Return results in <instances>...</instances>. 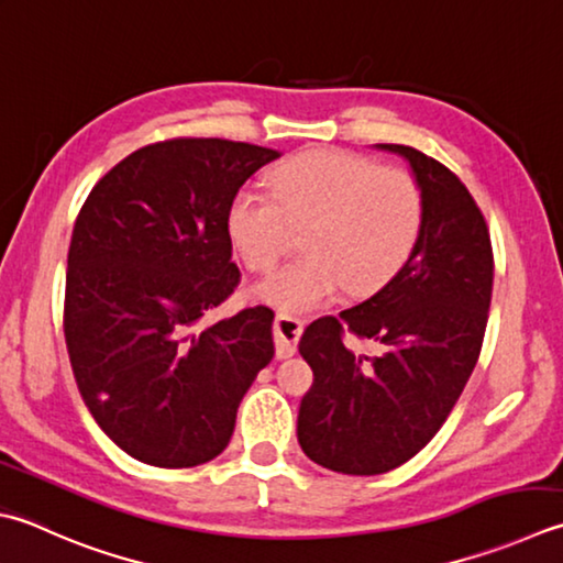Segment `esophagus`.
Here are the masks:
<instances>
[{
  "label": "esophagus",
  "mask_w": 563,
  "mask_h": 563,
  "mask_svg": "<svg viewBox=\"0 0 563 563\" xmlns=\"http://www.w3.org/2000/svg\"><path fill=\"white\" fill-rule=\"evenodd\" d=\"M275 356L290 358L297 351V341L302 336V322L290 314H278L273 322Z\"/></svg>",
  "instance_id": "34e87169"
}]
</instances>
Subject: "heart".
<instances>
[{"mask_svg": "<svg viewBox=\"0 0 563 563\" xmlns=\"http://www.w3.org/2000/svg\"><path fill=\"white\" fill-rule=\"evenodd\" d=\"M273 192L244 187L227 209L231 246L251 271L273 266L305 229L302 258L268 273L253 292L283 312L317 310L349 288L368 295L412 256L424 202L405 170L349 151H310L273 170Z\"/></svg>", "mask_w": 563, "mask_h": 563, "instance_id": "heart-1", "label": "heart"}]
</instances>
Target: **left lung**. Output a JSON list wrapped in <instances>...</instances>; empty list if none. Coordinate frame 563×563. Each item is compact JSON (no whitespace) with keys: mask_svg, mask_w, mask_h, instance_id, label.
<instances>
[{"mask_svg":"<svg viewBox=\"0 0 563 563\" xmlns=\"http://www.w3.org/2000/svg\"><path fill=\"white\" fill-rule=\"evenodd\" d=\"M424 222L412 256L368 300L305 329L300 354L314 373L300 402L297 442L314 464L349 476L398 468L442 429L483 346L493 295L488 224L446 165L398 143ZM377 344L354 355L343 334Z\"/></svg>","mask_w":563,"mask_h":563,"instance_id":"1","label":"left lung"}]
</instances>
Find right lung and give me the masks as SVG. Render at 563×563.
I'll return each mask as SVG.
<instances>
[{
    "mask_svg": "<svg viewBox=\"0 0 563 563\" xmlns=\"http://www.w3.org/2000/svg\"><path fill=\"white\" fill-rule=\"evenodd\" d=\"M278 151L224 139L143 146L99 180L75 219L65 344L87 410L143 464L190 468L234 434L273 349V310L207 324L241 280L227 209Z\"/></svg>",
    "mask_w": 563,
    "mask_h": 563,
    "instance_id": "obj_1",
    "label": "right lung"
}]
</instances>
